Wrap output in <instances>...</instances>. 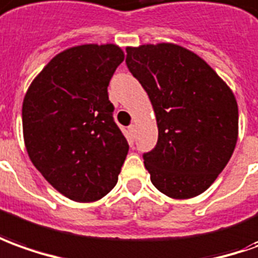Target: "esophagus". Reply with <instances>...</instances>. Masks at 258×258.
Returning <instances> with one entry per match:
<instances>
[{
	"mask_svg": "<svg viewBox=\"0 0 258 258\" xmlns=\"http://www.w3.org/2000/svg\"><path fill=\"white\" fill-rule=\"evenodd\" d=\"M129 132L132 133V135H135V132H136V125H135V123H132V125L129 126Z\"/></svg>",
	"mask_w": 258,
	"mask_h": 258,
	"instance_id": "obj_1",
	"label": "esophagus"
}]
</instances>
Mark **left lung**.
Here are the masks:
<instances>
[{
  "label": "left lung",
  "instance_id": "1",
  "mask_svg": "<svg viewBox=\"0 0 258 258\" xmlns=\"http://www.w3.org/2000/svg\"><path fill=\"white\" fill-rule=\"evenodd\" d=\"M126 64L147 92L159 140L143 156L153 185L173 200L201 195L233 154L239 109L230 87L180 44L126 47Z\"/></svg>",
  "mask_w": 258,
  "mask_h": 258
}]
</instances>
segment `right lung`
Here are the masks:
<instances>
[{"mask_svg": "<svg viewBox=\"0 0 258 258\" xmlns=\"http://www.w3.org/2000/svg\"><path fill=\"white\" fill-rule=\"evenodd\" d=\"M123 58L118 44L73 46L51 58L25 94L28 156L69 200L95 202L116 185L129 145L113 122L108 85Z\"/></svg>", "mask_w": 258, "mask_h": 258, "instance_id": "1", "label": "right lung"}]
</instances>
